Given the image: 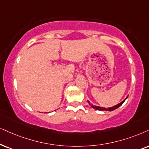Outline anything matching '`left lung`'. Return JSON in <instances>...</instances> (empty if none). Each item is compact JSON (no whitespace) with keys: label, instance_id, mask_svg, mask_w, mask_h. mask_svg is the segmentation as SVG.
<instances>
[{"label":"left lung","instance_id":"left-lung-1","mask_svg":"<svg viewBox=\"0 0 149 149\" xmlns=\"http://www.w3.org/2000/svg\"><path fill=\"white\" fill-rule=\"evenodd\" d=\"M127 97H128V96L126 97V98L123 101L121 102H120V103H119V104H118L115 105V106L112 107H109V108H104V107H98V106H95V105H93L92 104H91L89 101H88V103L90 105H91L92 108H93L94 109H96V110H99V111H113V110H115V109H118V107L121 106V105L123 104L124 102H125V101L126 100H127Z\"/></svg>","mask_w":149,"mask_h":149}]
</instances>
